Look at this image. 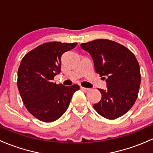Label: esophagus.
<instances>
[{
	"mask_svg": "<svg viewBox=\"0 0 153 153\" xmlns=\"http://www.w3.org/2000/svg\"><path fill=\"white\" fill-rule=\"evenodd\" d=\"M81 89L83 91V92H87L89 91V89H88V88H85V87H83V86H81Z\"/></svg>",
	"mask_w": 153,
	"mask_h": 153,
	"instance_id": "34e87169",
	"label": "esophagus"
}]
</instances>
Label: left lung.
Returning a JSON list of instances; mask_svg holds the SVG:
<instances>
[{
	"label": "left lung",
	"mask_w": 153,
	"mask_h": 153,
	"mask_svg": "<svg viewBox=\"0 0 153 153\" xmlns=\"http://www.w3.org/2000/svg\"><path fill=\"white\" fill-rule=\"evenodd\" d=\"M81 48L92 56L95 72L108 78L107 89H98L102 97L94 104V109L107 119L124 115L135 104L141 84L139 64L134 54L124 46L107 39L83 43Z\"/></svg>",
	"instance_id": "1"
}]
</instances>
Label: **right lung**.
Returning a JSON list of instances; mask_svg holds the SVG:
<instances>
[{"label": "right lung", "instance_id": "right-lung-1", "mask_svg": "<svg viewBox=\"0 0 153 153\" xmlns=\"http://www.w3.org/2000/svg\"><path fill=\"white\" fill-rule=\"evenodd\" d=\"M77 43L49 42L29 52L21 60L18 71V88L27 110L44 122L61 118L79 86H66L54 82L60 73L61 56Z\"/></svg>", "mask_w": 153, "mask_h": 153}]
</instances>
